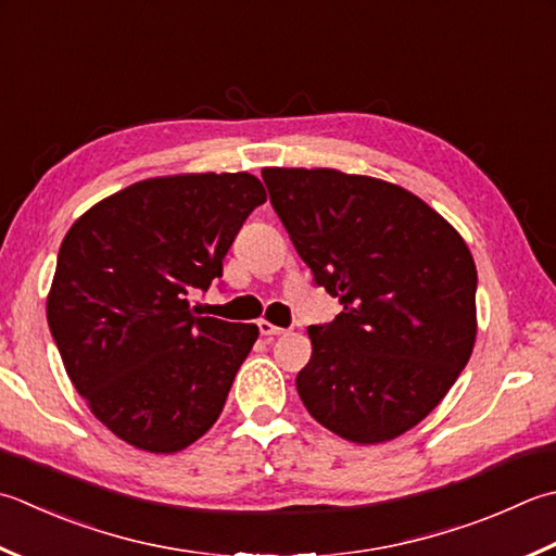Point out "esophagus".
Segmentation results:
<instances>
[{"label": "esophagus", "mask_w": 556, "mask_h": 556, "mask_svg": "<svg viewBox=\"0 0 556 556\" xmlns=\"http://www.w3.org/2000/svg\"><path fill=\"white\" fill-rule=\"evenodd\" d=\"M257 328H260V334H265V337H277V334L287 332L285 328H279V325H271L269 320H260Z\"/></svg>", "instance_id": "34e87169"}]
</instances>
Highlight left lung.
<instances>
[{
	"instance_id": "left-lung-1",
	"label": "left lung",
	"mask_w": 556,
	"mask_h": 556,
	"mask_svg": "<svg viewBox=\"0 0 556 556\" xmlns=\"http://www.w3.org/2000/svg\"><path fill=\"white\" fill-rule=\"evenodd\" d=\"M269 202L315 285L342 303L311 325L296 390L354 443L409 431L472 354L477 269L460 233L400 185L334 168H265Z\"/></svg>"
}]
</instances>
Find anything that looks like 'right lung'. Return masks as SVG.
I'll return each mask as SVG.
<instances>
[{
  "mask_svg": "<svg viewBox=\"0 0 556 556\" xmlns=\"http://www.w3.org/2000/svg\"><path fill=\"white\" fill-rule=\"evenodd\" d=\"M267 200L250 173H185L129 185L74 222L48 293V325L74 388L117 439L188 448L219 419L257 325L194 315L248 214Z\"/></svg>",
  "mask_w": 556,
  "mask_h": 556,
  "instance_id": "right-lung-1",
  "label": "right lung"
}]
</instances>
